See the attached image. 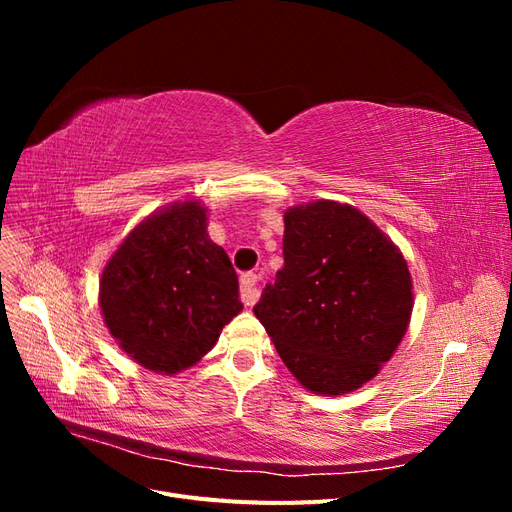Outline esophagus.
<instances>
[{
  "mask_svg": "<svg viewBox=\"0 0 512 512\" xmlns=\"http://www.w3.org/2000/svg\"><path fill=\"white\" fill-rule=\"evenodd\" d=\"M239 282H241V301H243L247 307L254 305L256 299H258V288H256L258 275L252 273V271H247V273L241 275Z\"/></svg>",
  "mask_w": 512,
  "mask_h": 512,
  "instance_id": "esophagus-1",
  "label": "esophagus"
}]
</instances>
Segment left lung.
<instances>
[{
	"label": "left lung",
	"instance_id": "obj_1",
	"mask_svg": "<svg viewBox=\"0 0 512 512\" xmlns=\"http://www.w3.org/2000/svg\"><path fill=\"white\" fill-rule=\"evenodd\" d=\"M284 224V267L254 314L305 389L350 393L378 374L408 329V265L350 205L318 200L286 211Z\"/></svg>",
	"mask_w": 512,
	"mask_h": 512
}]
</instances>
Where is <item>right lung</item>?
Instances as JSON below:
<instances>
[{"label": "right lung", "instance_id": "right-lung-1", "mask_svg": "<svg viewBox=\"0 0 512 512\" xmlns=\"http://www.w3.org/2000/svg\"><path fill=\"white\" fill-rule=\"evenodd\" d=\"M100 307L143 367L177 374L203 359L243 309L230 258L207 235V209L185 200L138 224L104 267Z\"/></svg>", "mask_w": 512, "mask_h": 512}]
</instances>
